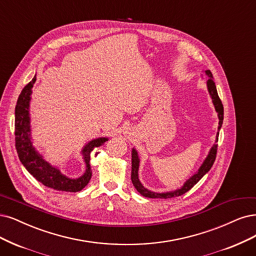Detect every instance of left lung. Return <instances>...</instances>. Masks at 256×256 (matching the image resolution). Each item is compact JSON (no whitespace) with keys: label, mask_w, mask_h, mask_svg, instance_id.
I'll return each instance as SVG.
<instances>
[{"label":"left lung","mask_w":256,"mask_h":256,"mask_svg":"<svg viewBox=\"0 0 256 256\" xmlns=\"http://www.w3.org/2000/svg\"><path fill=\"white\" fill-rule=\"evenodd\" d=\"M206 74L208 76V81H206V86H208V90H209L210 96L212 98V102L214 104V108L215 110L218 114V132L222 126V120H224V106H222V103L218 97V94H217V90H216V85L213 81V74L212 72L208 70H204ZM217 132V136H216V142L218 141V135L220 133ZM216 153H217V144H214L209 154H208L206 158L204 159V162H202V166L200 168V170L188 179V180L184 182V184L180 188H177L175 191H170V192H166V193H156V192H152L148 190L146 188H144L142 186V184L140 182L139 178H138V170H139V162H140V159L138 157V153L135 148L132 150V182H133L134 186L136 188V190L144 197H148V198H172V197H177V196H182V194L186 193L188 190H191V188L200 180V179L210 171V168H212L214 162H215V158H216Z\"/></svg>","instance_id":"1"}]
</instances>
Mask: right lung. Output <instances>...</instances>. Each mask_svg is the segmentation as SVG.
I'll use <instances>...</instances> for the list:
<instances>
[{"instance_id":"obj_1","label":"right lung","mask_w":256,"mask_h":256,"mask_svg":"<svg viewBox=\"0 0 256 256\" xmlns=\"http://www.w3.org/2000/svg\"><path fill=\"white\" fill-rule=\"evenodd\" d=\"M36 80L34 76V79L28 83L22 90L20 96L18 98L16 110H14V135H16V148L20 162L25 166L38 182H40L45 186H48L56 191L65 192H79L85 188L92 177V168L90 164V153L94 148L102 146L108 138L100 137L94 139L85 146L81 153L83 155L84 162L86 164L85 173L79 178H70L63 175L60 170L52 166L47 162L43 156L38 153L34 148L32 141V128H30V103L32 99V88Z\"/></svg>"}]
</instances>
